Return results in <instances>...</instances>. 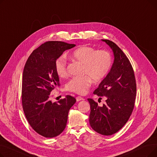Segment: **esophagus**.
<instances>
[{
  "instance_id": "1",
  "label": "esophagus",
  "mask_w": 157,
  "mask_h": 157,
  "mask_svg": "<svg viewBox=\"0 0 157 157\" xmlns=\"http://www.w3.org/2000/svg\"><path fill=\"white\" fill-rule=\"evenodd\" d=\"M76 98L77 102H79V101H83V100H85L84 98L81 97H80V96H78Z\"/></svg>"
}]
</instances>
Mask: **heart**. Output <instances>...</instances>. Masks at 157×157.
Returning <instances> with one entry per match:
<instances>
[{"label":"heart","instance_id":"1","mask_svg":"<svg viewBox=\"0 0 157 157\" xmlns=\"http://www.w3.org/2000/svg\"><path fill=\"white\" fill-rule=\"evenodd\" d=\"M74 61L83 64L81 77L71 78L65 85L69 92L79 95L86 94L92 84V80L100 82L111 70L113 64L111 54L105 49H97L88 46H83L74 50L70 56ZM55 71L61 78L68 76L67 63L65 58L61 56L55 62Z\"/></svg>","mask_w":157,"mask_h":157}]
</instances>
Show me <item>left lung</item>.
<instances>
[{
	"mask_svg": "<svg viewBox=\"0 0 157 157\" xmlns=\"http://www.w3.org/2000/svg\"><path fill=\"white\" fill-rule=\"evenodd\" d=\"M114 53L111 71L102 81L94 94L106 97L105 104L98 106L92 98L89 121L98 134L111 136L119 131L128 121L133 111L136 96V81L130 62L121 49L113 41L102 39Z\"/></svg>",
	"mask_w": 157,
	"mask_h": 157,
	"instance_id": "obj_1",
	"label": "left lung"
}]
</instances>
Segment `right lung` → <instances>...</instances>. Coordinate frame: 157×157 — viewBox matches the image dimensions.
Wrapping results in <instances>:
<instances>
[{
	"instance_id": "add662e5",
	"label": "right lung",
	"mask_w": 157,
	"mask_h": 157,
	"mask_svg": "<svg viewBox=\"0 0 157 157\" xmlns=\"http://www.w3.org/2000/svg\"><path fill=\"white\" fill-rule=\"evenodd\" d=\"M75 46L62 41H48L33 51L25 65L21 86L24 114L31 127L47 138L62 132L69 111L76 102L71 95L55 102L50 100L52 90L60 86L55 62L63 52Z\"/></svg>"
}]
</instances>
